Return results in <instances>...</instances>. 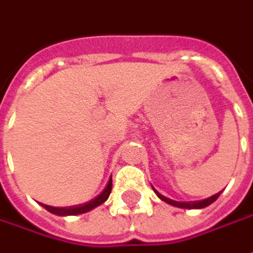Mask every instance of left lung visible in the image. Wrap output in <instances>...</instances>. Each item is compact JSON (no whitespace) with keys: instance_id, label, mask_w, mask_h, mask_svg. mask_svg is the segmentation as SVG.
I'll use <instances>...</instances> for the list:
<instances>
[{"instance_id":"left-lung-1","label":"left lung","mask_w":253,"mask_h":253,"mask_svg":"<svg viewBox=\"0 0 253 253\" xmlns=\"http://www.w3.org/2000/svg\"><path fill=\"white\" fill-rule=\"evenodd\" d=\"M155 190V189H153ZM155 193L157 194V197L160 199V200L166 201V203H169V204H171V206L174 207H178V208H206V207H208L210 204H212L213 201L216 200L219 197V194H220V192L216 194H213V196H211V197H208V199H206V200H199V201H183V203H181V201H174L171 200V199H167L166 196H163V194H160L157 190H155Z\"/></svg>"}]
</instances>
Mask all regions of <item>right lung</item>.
Masks as SVG:
<instances>
[{
    "label": "right lung",
    "mask_w": 253,
    "mask_h": 253,
    "mask_svg": "<svg viewBox=\"0 0 253 253\" xmlns=\"http://www.w3.org/2000/svg\"><path fill=\"white\" fill-rule=\"evenodd\" d=\"M111 190H112V178L108 181V185L105 186V189L102 190L101 193L98 194L97 197H94L93 200L87 201V203H84V204H79V206L74 207H50L46 206V204H41L45 210H47L49 212L54 213V215H59V216H65V215H78V213H84L87 212V211H91L93 208L101 206L104 201H107V199L111 194Z\"/></svg>",
    "instance_id": "1"
}]
</instances>
